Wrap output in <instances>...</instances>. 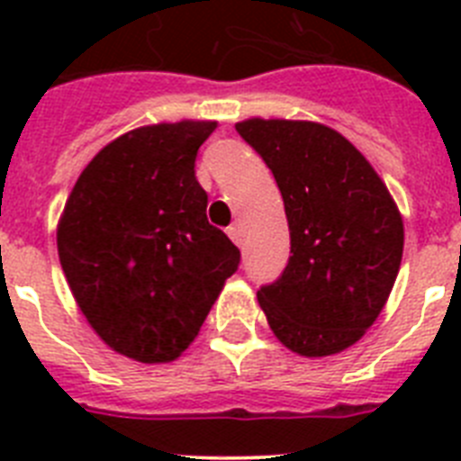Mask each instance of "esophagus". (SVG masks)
<instances>
[{
	"instance_id": "1",
	"label": "esophagus",
	"mask_w": 461,
	"mask_h": 461,
	"mask_svg": "<svg viewBox=\"0 0 461 461\" xmlns=\"http://www.w3.org/2000/svg\"><path fill=\"white\" fill-rule=\"evenodd\" d=\"M228 238L233 240L235 244H238V247H242L244 244V235H242V228H240V223H233V226H228Z\"/></svg>"
}]
</instances>
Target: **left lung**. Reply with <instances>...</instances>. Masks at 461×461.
Masks as SVG:
<instances>
[{"instance_id": "left-lung-1", "label": "left lung", "mask_w": 461, "mask_h": 461, "mask_svg": "<svg viewBox=\"0 0 461 461\" xmlns=\"http://www.w3.org/2000/svg\"><path fill=\"white\" fill-rule=\"evenodd\" d=\"M235 129L275 175L291 230L288 266L258 291L267 323L300 356L344 351L372 328L397 279L404 221L393 195L330 126L254 117Z\"/></svg>"}]
</instances>
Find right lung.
<instances>
[{
  "label": "right lung",
  "mask_w": 461,
  "mask_h": 461,
  "mask_svg": "<svg viewBox=\"0 0 461 461\" xmlns=\"http://www.w3.org/2000/svg\"><path fill=\"white\" fill-rule=\"evenodd\" d=\"M217 122L140 126L80 173L57 251L96 335L138 362H170L195 339L240 249L207 221L195 154Z\"/></svg>",
  "instance_id": "1"
}]
</instances>
